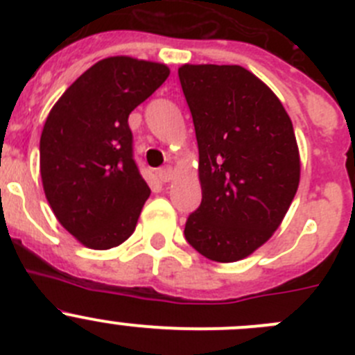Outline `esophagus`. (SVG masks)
<instances>
[{"instance_id":"esophagus-1","label":"esophagus","mask_w":355,"mask_h":355,"mask_svg":"<svg viewBox=\"0 0 355 355\" xmlns=\"http://www.w3.org/2000/svg\"><path fill=\"white\" fill-rule=\"evenodd\" d=\"M157 178H159L161 182H170L171 178H173V170H171V166L159 168V170H157Z\"/></svg>"}]
</instances>
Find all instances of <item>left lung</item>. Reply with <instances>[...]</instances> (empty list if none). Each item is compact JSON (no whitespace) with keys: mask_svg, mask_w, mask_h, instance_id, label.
Listing matches in <instances>:
<instances>
[{"mask_svg":"<svg viewBox=\"0 0 355 355\" xmlns=\"http://www.w3.org/2000/svg\"><path fill=\"white\" fill-rule=\"evenodd\" d=\"M178 77L202 189L185 239L207 259L235 263L273 235L299 187L292 120L275 92L239 65H182Z\"/></svg>","mask_w":355,"mask_h":355,"instance_id":"left-lung-1","label":"left lung"}]
</instances>
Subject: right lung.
<instances>
[{
	"label": "right lung",
	"mask_w": 355,
	"mask_h": 355,
	"mask_svg": "<svg viewBox=\"0 0 355 355\" xmlns=\"http://www.w3.org/2000/svg\"><path fill=\"white\" fill-rule=\"evenodd\" d=\"M170 75L166 65L111 56L63 92L41 134L46 199L65 230L89 249L120 245L149 198L134 161L128 114Z\"/></svg>",
	"instance_id": "add662e5"
}]
</instances>
